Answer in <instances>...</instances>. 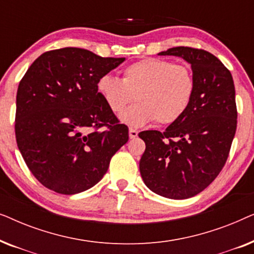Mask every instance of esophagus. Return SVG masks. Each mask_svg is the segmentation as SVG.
Returning a JSON list of instances; mask_svg holds the SVG:
<instances>
[{
  "mask_svg": "<svg viewBox=\"0 0 254 254\" xmlns=\"http://www.w3.org/2000/svg\"><path fill=\"white\" fill-rule=\"evenodd\" d=\"M137 130L133 129V128H129V138H136L137 137Z\"/></svg>",
  "mask_w": 254,
  "mask_h": 254,
  "instance_id": "obj_1",
  "label": "esophagus"
}]
</instances>
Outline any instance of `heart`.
<instances>
[{"label": "heart", "instance_id": "obj_1", "mask_svg": "<svg viewBox=\"0 0 254 254\" xmlns=\"http://www.w3.org/2000/svg\"><path fill=\"white\" fill-rule=\"evenodd\" d=\"M97 92L114 114L130 126L141 127L156 120L158 125L178 121L189 109L195 93V78L190 67L169 60L148 58L123 70V77L104 75Z\"/></svg>", "mask_w": 254, "mask_h": 254}]
</instances>
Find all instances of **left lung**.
<instances>
[{"label": "left lung", "instance_id": "1", "mask_svg": "<svg viewBox=\"0 0 254 254\" xmlns=\"http://www.w3.org/2000/svg\"><path fill=\"white\" fill-rule=\"evenodd\" d=\"M159 55L190 64L195 93L185 114L164 131L138 134L145 142L140 172L145 185L169 199H187L209 186L222 171L237 128L231 72L209 52L173 47Z\"/></svg>", "mask_w": 254, "mask_h": 254}]
</instances>
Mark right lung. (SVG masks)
<instances>
[{"instance_id": "right-lung-1", "label": "right lung", "mask_w": 254, "mask_h": 254, "mask_svg": "<svg viewBox=\"0 0 254 254\" xmlns=\"http://www.w3.org/2000/svg\"><path fill=\"white\" fill-rule=\"evenodd\" d=\"M124 61L65 47L45 52L20 79L17 145L48 190L76 194L95 186L128 141V127L97 92L98 79Z\"/></svg>"}]
</instances>
